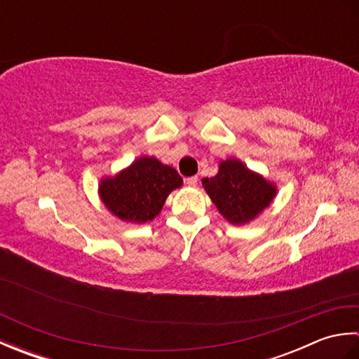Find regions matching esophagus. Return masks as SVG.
Segmentation results:
<instances>
[{
	"label": "esophagus",
	"instance_id": "34e87169",
	"mask_svg": "<svg viewBox=\"0 0 359 359\" xmlns=\"http://www.w3.org/2000/svg\"><path fill=\"white\" fill-rule=\"evenodd\" d=\"M197 180H199V179H197V175H191V177H188L185 182H187L188 187H196Z\"/></svg>",
	"mask_w": 359,
	"mask_h": 359
}]
</instances>
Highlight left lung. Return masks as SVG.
<instances>
[{
    "instance_id": "obj_1",
    "label": "left lung",
    "mask_w": 359,
    "mask_h": 359,
    "mask_svg": "<svg viewBox=\"0 0 359 359\" xmlns=\"http://www.w3.org/2000/svg\"><path fill=\"white\" fill-rule=\"evenodd\" d=\"M212 203L228 222H250L273 201L276 189L261 175L251 172L239 160L220 163L215 177L202 179Z\"/></svg>"
}]
</instances>
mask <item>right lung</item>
Segmentation results:
<instances>
[{
	"instance_id": "add662e5",
	"label": "right lung",
	"mask_w": 359,
	"mask_h": 359,
	"mask_svg": "<svg viewBox=\"0 0 359 359\" xmlns=\"http://www.w3.org/2000/svg\"><path fill=\"white\" fill-rule=\"evenodd\" d=\"M180 185L182 177L174 168L154 157H142L117 177L104 179L100 196L117 217L143 224L158 215L168 194Z\"/></svg>"
}]
</instances>
